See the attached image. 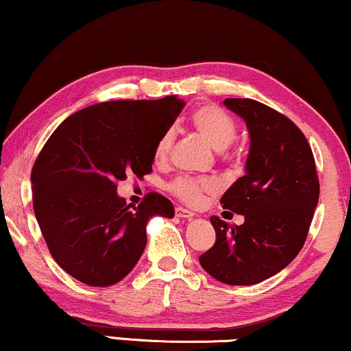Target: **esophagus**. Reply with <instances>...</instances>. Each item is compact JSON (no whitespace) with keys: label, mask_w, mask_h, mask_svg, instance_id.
I'll return each instance as SVG.
<instances>
[{"label":"esophagus","mask_w":351,"mask_h":351,"mask_svg":"<svg viewBox=\"0 0 351 351\" xmlns=\"http://www.w3.org/2000/svg\"><path fill=\"white\" fill-rule=\"evenodd\" d=\"M175 215L180 217V219H193L194 212H191L184 207H175Z\"/></svg>","instance_id":"esophagus-1"}]
</instances>
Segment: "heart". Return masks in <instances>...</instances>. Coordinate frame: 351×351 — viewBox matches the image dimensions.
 <instances>
[{"mask_svg": "<svg viewBox=\"0 0 351 351\" xmlns=\"http://www.w3.org/2000/svg\"><path fill=\"white\" fill-rule=\"evenodd\" d=\"M191 124L199 136L215 150H223L233 144L237 139L238 126L237 121L227 112L215 105H201L191 114ZM175 132L168 130L160 136L154 149V158L157 162H167L170 157ZM217 183L206 178H189L178 176L168 184V191L181 202L189 206H197L204 201L207 194L217 193Z\"/></svg>", "mask_w": 351, "mask_h": 351, "instance_id": "obj_1", "label": "heart"}]
</instances>
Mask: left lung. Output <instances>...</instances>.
Segmentation results:
<instances>
[{"mask_svg":"<svg viewBox=\"0 0 351 351\" xmlns=\"http://www.w3.org/2000/svg\"><path fill=\"white\" fill-rule=\"evenodd\" d=\"M223 104L245 119L251 136L246 175L220 199L245 223L230 227L212 215L215 243L199 263L221 283L254 285L285 269L303 247L319 201L316 162L285 114L251 99Z\"/></svg>","mask_w":351,"mask_h":351,"instance_id":"8db88e82","label":"left lung"}]
</instances>
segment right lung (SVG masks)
I'll return each mask as SVG.
<instances>
[{"instance_id":"1","label":"right lung","mask_w":351,"mask_h":351,"mask_svg":"<svg viewBox=\"0 0 351 351\" xmlns=\"http://www.w3.org/2000/svg\"><path fill=\"white\" fill-rule=\"evenodd\" d=\"M184 101L113 100L79 110L53 131L34 163L32 201L38 227L58 265L90 287L123 280L143 254L145 225L171 219L158 193L128 206L119 181L152 171L154 149Z\"/></svg>"}]
</instances>
